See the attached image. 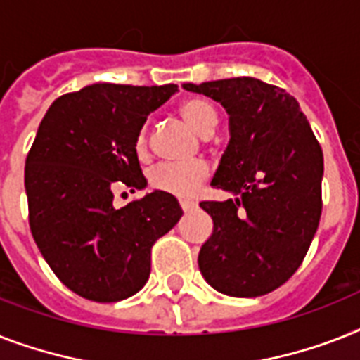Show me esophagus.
<instances>
[{
  "label": "esophagus",
  "instance_id": "34e87169",
  "mask_svg": "<svg viewBox=\"0 0 360 360\" xmlns=\"http://www.w3.org/2000/svg\"><path fill=\"white\" fill-rule=\"evenodd\" d=\"M179 205H181V209L185 210V212H192V210L198 209V203H195V201H190V200H181Z\"/></svg>",
  "mask_w": 360,
  "mask_h": 360
}]
</instances>
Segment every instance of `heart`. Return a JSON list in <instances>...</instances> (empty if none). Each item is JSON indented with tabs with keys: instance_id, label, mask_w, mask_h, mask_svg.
<instances>
[{
	"instance_id": "b5f03b06",
	"label": "heart",
	"mask_w": 360,
	"mask_h": 360,
	"mask_svg": "<svg viewBox=\"0 0 360 360\" xmlns=\"http://www.w3.org/2000/svg\"><path fill=\"white\" fill-rule=\"evenodd\" d=\"M179 112L186 124L201 136H209L218 125V110L214 103L207 98L192 96L183 99L179 105ZM134 150L140 157L148 153V127H142L134 142ZM209 177V168L205 162H186V165H159L150 172V185L155 190L166 194L188 198L198 190V186Z\"/></svg>"
}]
</instances>
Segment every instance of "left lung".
Segmentation results:
<instances>
[{
  "label": "left lung",
  "mask_w": 360,
  "mask_h": 360,
  "mask_svg": "<svg viewBox=\"0 0 360 360\" xmlns=\"http://www.w3.org/2000/svg\"><path fill=\"white\" fill-rule=\"evenodd\" d=\"M220 101L229 144L212 183L240 195L201 201L214 221L198 264L214 290L257 297L276 290L305 259L322 216L323 153L300 103L255 77L185 83Z\"/></svg>",
  "instance_id": "left-lung-1"
}]
</instances>
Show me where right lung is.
I'll return each mask as SVG.
<instances>
[{
    "instance_id": "add662e5",
    "label": "right lung",
    "mask_w": 360,
    "mask_h": 360,
    "mask_svg": "<svg viewBox=\"0 0 360 360\" xmlns=\"http://www.w3.org/2000/svg\"><path fill=\"white\" fill-rule=\"evenodd\" d=\"M177 84L96 83L57 98L25 159L29 227L55 276L84 300L133 296L151 271V248L183 216L155 190L114 209V190H142L134 142Z\"/></svg>"
}]
</instances>
